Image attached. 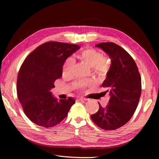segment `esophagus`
<instances>
[{"mask_svg": "<svg viewBox=\"0 0 159 159\" xmlns=\"http://www.w3.org/2000/svg\"><path fill=\"white\" fill-rule=\"evenodd\" d=\"M78 100H79V101H88V99H86V98H78Z\"/></svg>", "mask_w": 159, "mask_h": 159, "instance_id": "obj_1", "label": "esophagus"}]
</instances>
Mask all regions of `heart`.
I'll return each mask as SVG.
<instances>
[{
	"instance_id": "1",
	"label": "heart",
	"mask_w": 159,
	"mask_h": 159,
	"mask_svg": "<svg viewBox=\"0 0 159 159\" xmlns=\"http://www.w3.org/2000/svg\"><path fill=\"white\" fill-rule=\"evenodd\" d=\"M80 57L86 64L91 68H94L95 73L101 76H103L107 73L109 64L107 60L104 58L102 53L92 48H88L81 50ZM75 64V60L73 57H70L65 61L62 69V73L66 76H70L72 74ZM94 81L91 80L80 81L75 83L76 88H83L88 85L93 84Z\"/></svg>"
}]
</instances>
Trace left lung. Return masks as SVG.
<instances>
[{"mask_svg":"<svg viewBox=\"0 0 159 159\" xmlns=\"http://www.w3.org/2000/svg\"><path fill=\"white\" fill-rule=\"evenodd\" d=\"M111 60L107 78L102 84L110 99L103 108L99 103L98 112L91 115L95 125L104 130H115L126 124L137 107L141 93V79L133 57L123 48L113 42L95 45Z\"/></svg>","mask_w":159,"mask_h":159,"instance_id":"8db88e82","label":"left lung"}]
</instances>
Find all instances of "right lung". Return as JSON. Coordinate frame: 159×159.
<instances>
[{"label":"right lung","mask_w":159,"mask_h":159,"mask_svg":"<svg viewBox=\"0 0 159 159\" xmlns=\"http://www.w3.org/2000/svg\"><path fill=\"white\" fill-rule=\"evenodd\" d=\"M80 47L48 42L33 50L22 63L17 78V95L24 112L32 122L52 127L65 119L75 100L59 102L52 95L54 81L62 76L65 61Z\"/></svg>","instance_id":"obj_1"}]
</instances>
